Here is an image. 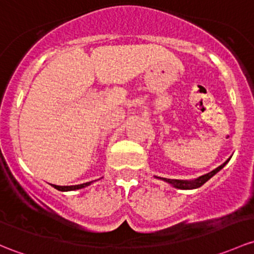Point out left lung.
<instances>
[{
  "instance_id": "left-lung-1",
  "label": "left lung",
  "mask_w": 254,
  "mask_h": 254,
  "mask_svg": "<svg viewBox=\"0 0 254 254\" xmlns=\"http://www.w3.org/2000/svg\"><path fill=\"white\" fill-rule=\"evenodd\" d=\"M228 161H229V159H228ZM228 161H226L225 163H224V164H221L220 167H218L217 169L212 170V172L208 173V174L199 176L198 179H196V180H193V181L175 180V179H165V178L163 179V180L167 181V183H169V184H172V185H173V186H175V188H178V189H183V190H190V189H197V188H199V186L203 185L204 183H207V181L209 180V179L212 178L213 175L217 174V173L219 172V170H220L221 168H223L224 165H225L226 163H228Z\"/></svg>"
}]
</instances>
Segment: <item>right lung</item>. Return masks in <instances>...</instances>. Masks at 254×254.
I'll list each match as a JSON object with an SVG mask.
<instances>
[{"label":"right lung","instance_id":"obj_1","mask_svg":"<svg viewBox=\"0 0 254 254\" xmlns=\"http://www.w3.org/2000/svg\"><path fill=\"white\" fill-rule=\"evenodd\" d=\"M90 184L91 183H85V184H80V185H74V186H58V185H52V186L60 191H73V190H79V189H82V188H86V186H89Z\"/></svg>","mask_w":254,"mask_h":254}]
</instances>
